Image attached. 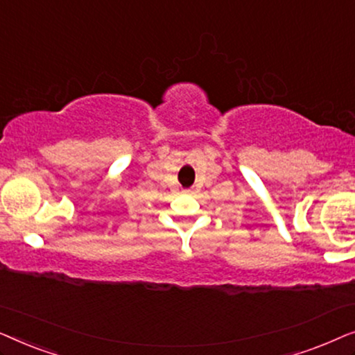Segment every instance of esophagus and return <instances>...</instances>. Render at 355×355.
I'll return each instance as SVG.
<instances>
[{
  "label": "esophagus",
  "mask_w": 355,
  "mask_h": 355,
  "mask_svg": "<svg viewBox=\"0 0 355 355\" xmlns=\"http://www.w3.org/2000/svg\"><path fill=\"white\" fill-rule=\"evenodd\" d=\"M186 192H187V193H192L193 191H192V189H187V191H186Z\"/></svg>",
  "instance_id": "34e87169"
}]
</instances>
